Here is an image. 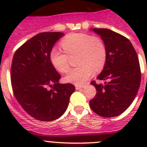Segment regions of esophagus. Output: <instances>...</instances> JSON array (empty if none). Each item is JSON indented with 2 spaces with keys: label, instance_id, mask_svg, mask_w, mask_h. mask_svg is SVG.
<instances>
[{
  "label": "esophagus",
  "instance_id": "1",
  "mask_svg": "<svg viewBox=\"0 0 147 147\" xmlns=\"http://www.w3.org/2000/svg\"><path fill=\"white\" fill-rule=\"evenodd\" d=\"M84 87V85H75V88H76V90H80L81 88H82Z\"/></svg>",
  "mask_w": 147,
  "mask_h": 147
}]
</instances>
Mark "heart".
I'll list each match as a JSON object with an SVG mask.
<instances>
[{"label":"heart","mask_w":147,"mask_h":147,"mask_svg":"<svg viewBox=\"0 0 147 147\" xmlns=\"http://www.w3.org/2000/svg\"><path fill=\"white\" fill-rule=\"evenodd\" d=\"M60 45L64 52L54 47L49 54L54 68L62 74L67 73L70 68L69 57L76 54V64L79 65L65 76L67 82L76 85L84 84L94 71H102L106 64L107 48L99 37L86 33H71L62 39Z\"/></svg>","instance_id":"b5f03b06"}]
</instances>
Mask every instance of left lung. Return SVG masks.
<instances>
[{"label": "left lung", "instance_id": "obj_1", "mask_svg": "<svg viewBox=\"0 0 147 147\" xmlns=\"http://www.w3.org/2000/svg\"><path fill=\"white\" fill-rule=\"evenodd\" d=\"M101 36L107 51L103 71L97 80L105 85H91L96 94L89 102L90 107L102 117H115L130 106L141 85V73L136 50L127 37L107 28H92Z\"/></svg>", "mask_w": 147, "mask_h": 147}]
</instances>
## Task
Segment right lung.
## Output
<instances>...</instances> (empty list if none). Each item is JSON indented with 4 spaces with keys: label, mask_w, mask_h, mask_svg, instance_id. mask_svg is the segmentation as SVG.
I'll return each instance as SVG.
<instances>
[{
    "label": "right lung",
    "mask_w": 147,
    "mask_h": 147,
    "mask_svg": "<svg viewBox=\"0 0 147 147\" xmlns=\"http://www.w3.org/2000/svg\"><path fill=\"white\" fill-rule=\"evenodd\" d=\"M64 35L42 32L18 48L13 56L11 84L18 103L34 119L50 121L64 113L75 90L70 83L59 84L60 74L51 63L53 45Z\"/></svg>",
    "instance_id": "add662e5"
}]
</instances>
